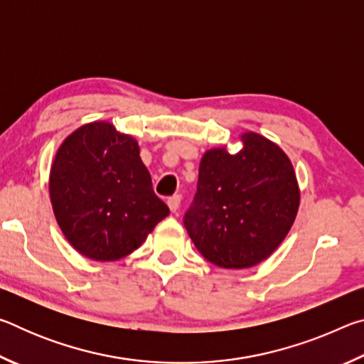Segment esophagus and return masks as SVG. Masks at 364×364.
I'll return each instance as SVG.
<instances>
[{"label":"esophagus","mask_w":364,"mask_h":364,"mask_svg":"<svg viewBox=\"0 0 364 364\" xmlns=\"http://www.w3.org/2000/svg\"><path fill=\"white\" fill-rule=\"evenodd\" d=\"M167 204H168V208H170V210L175 213V212L178 210V208H180V204H181V196H180V194H175V196L168 197Z\"/></svg>","instance_id":"obj_1"}]
</instances>
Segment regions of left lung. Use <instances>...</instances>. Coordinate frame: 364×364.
Returning a JSON list of instances; mask_svg holds the SVG:
<instances>
[{
	"label": "left lung",
	"instance_id": "left-lung-1",
	"mask_svg": "<svg viewBox=\"0 0 364 364\" xmlns=\"http://www.w3.org/2000/svg\"><path fill=\"white\" fill-rule=\"evenodd\" d=\"M242 151L204 154L197 193L183 223L202 257L221 268H250L284 241L300 193L291 160L257 133H244Z\"/></svg>",
	"mask_w": 364,
	"mask_h": 364
}]
</instances>
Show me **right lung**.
I'll return each mask as SVG.
<instances>
[{
    "mask_svg": "<svg viewBox=\"0 0 364 364\" xmlns=\"http://www.w3.org/2000/svg\"><path fill=\"white\" fill-rule=\"evenodd\" d=\"M49 196L67 241L97 262L132 254L170 213L136 141L106 122L80 127L59 147Z\"/></svg>",
    "mask_w": 364,
    "mask_h": 364,
    "instance_id": "obj_1",
    "label": "right lung"
}]
</instances>
